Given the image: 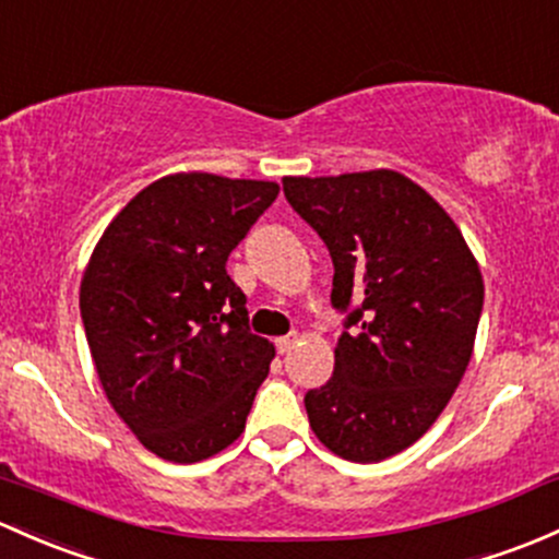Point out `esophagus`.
I'll list each match as a JSON object with an SVG mask.
<instances>
[{"mask_svg":"<svg viewBox=\"0 0 559 559\" xmlns=\"http://www.w3.org/2000/svg\"><path fill=\"white\" fill-rule=\"evenodd\" d=\"M295 343H297L295 332L284 334V337H275V350H278V354H286V350H292V345H295Z\"/></svg>","mask_w":559,"mask_h":559,"instance_id":"34e87169","label":"esophagus"}]
</instances>
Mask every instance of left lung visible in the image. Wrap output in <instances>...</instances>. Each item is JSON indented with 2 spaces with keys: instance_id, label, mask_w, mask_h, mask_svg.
Instances as JSON below:
<instances>
[{
  "instance_id": "1",
  "label": "left lung",
  "mask_w": 559,
  "mask_h": 559,
  "mask_svg": "<svg viewBox=\"0 0 559 559\" xmlns=\"http://www.w3.org/2000/svg\"><path fill=\"white\" fill-rule=\"evenodd\" d=\"M284 195L326 243L345 316L332 378L305 393L310 428L345 461H385L418 442L461 383L481 273L448 211L396 171L286 176Z\"/></svg>"
}]
</instances>
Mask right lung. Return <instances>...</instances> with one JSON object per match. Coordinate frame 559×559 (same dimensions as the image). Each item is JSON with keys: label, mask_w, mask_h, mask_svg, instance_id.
Returning a JSON list of instances; mask_svg holds the SVG:
<instances>
[{"label": "right lung", "mask_w": 559, "mask_h": 559, "mask_svg": "<svg viewBox=\"0 0 559 559\" xmlns=\"http://www.w3.org/2000/svg\"><path fill=\"white\" fill-rule=\"evenodd\" d=\"M278 198L273 181L174 174L141 190L87 262L80 313L115 413L163 461L243 433L275 348L249 329L227 257Z\"/></svg>", "instance_id": "right-lung-1"}]
</instances>
